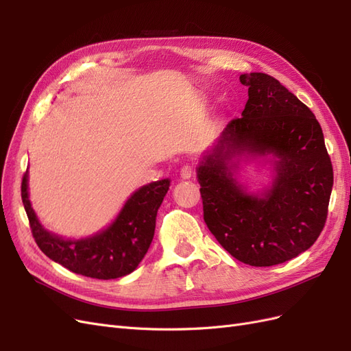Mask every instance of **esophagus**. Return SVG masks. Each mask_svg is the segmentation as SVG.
Masks as SVG:
<instances>
[{
    "instance_id": "esophagus-1",
    "label": "esophagus",
    "mask_w": 351,
    "mask_h": 351,
    "mask_svg": "<svg viewBox=\"0 0 351 351\" xmlns=\"http://www.w3.org/2000/svg\"><path fill=\"white\" fill-rule=\"evenodd\" d=\"M192 174H193V167L192 165L186 164V165L180 168V176H182V178H184V180L190 178V177H192Z\"/></svg>"
}]
</instances>
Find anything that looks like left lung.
<instances>
[{
    "instance_id": "8db88e82",
    "label": "left lung",
    "mask_w": 351,
    "mask_h": 351,
    "mask_svg": "<svg viewBox=\"0 0 351 351\" xmlns=\"http://www.w3.org/2000/svg\"><path fill=\"white\" fill-rule=\"evenodd\" d=\"M249 99L197 167L204 219L231 256L272 267L309 249L324 230L334 173L321 124L295 95L265 73L241 74ZM271 154L274 180L249 194L232 158Z\"/></svg>"
}]
</instances>
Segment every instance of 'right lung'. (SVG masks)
<instances>
[{
	"mask_svg": "<svg viewBox=\"0 0 351 351\" xmlns=\"http://www.w3.org/2000/svg\"><path fill=\"white\" fill-rule=\"evenodd\" d=\"M168 189L169 180L164 178L136 190L110 227L80 240H66L40 226L29 200L27 171L22 180V200L32 234L49 259L84 277L114 280L133 272L145 258Z\"/></svg>",
	"mask_w": 351,
	"mask_h": 351,
	"instance_id": "add662e5",
	"label": "right lung"
}]
</instances>
